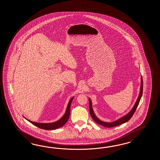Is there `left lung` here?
Masks as SVG:
<instances>
[{"label":"left lung","instance_id":"obj_1","mask_svg":"<svg viewBox=\"0 0 160 160\" xmlns=\"http://www.w3.org/2000/svg\"><path fill=\"white\" fill-rule=\"evenodd\" d=\"M143 92V81L142 78L141 77V88H140V92H139V96L138 97V99L136 101L135 105L134 106V107L133 108V109L131 110V111L128 114H127L126 116H123L122 118H119V119L117 120L116 121H114L113 122L111 123H108L105 122H103L101 121V120L99 119L95 116L94 113L93 112V110L92 109V103L91 100L89 99V111H90V114L91 115L92 119L95 121V122L98 123L99 125H102V126H104V127H106V128H112V127H114V126H118L119 125H121L122 123L126 122H128L129 120L130 119V118L133 117L134 113L136 112V109L137 108V106L139 104V101H140V99L141 98V97L142 95Z\"/></svg>","mask_w":160,"mask_h":160}]
</instances>
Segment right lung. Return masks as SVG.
Listing matches in <instances>:
<instances>
[{
    "label": "right lung",
    "mask_w": 160,
    "mask_h": 160,
    "mask_svg": "<svg viewBox=\"0 0 160 160\" xmlns=\"http://www.w3.org/2000/svg\"><path fill=\"white\" fill-rule=\"evenodd\" d=\"M73 98H74V97L72 98L70 100L69 102H68V105L67 107L66 111L64 116H63L61 119L58 120V121H57V122L48 123H44L34 122H32V121H29V120H28V121L32 123L35 126H37L38 128L42 129L54 130L59 128L62 126H63L65 123L67 122V121H68L69 117H70V105H71V103H72Z\"/></svg>",
    "instance_id": "add662e5"
}]
</instances>
